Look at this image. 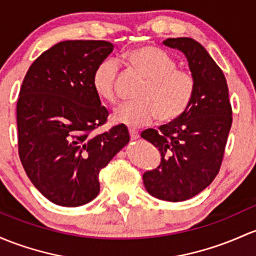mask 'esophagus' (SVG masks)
Masks as SVG:
<instances>
[{"mask_svg": "<svg viewBox=\"0 0 256 256\" xmlns=\"http://www.w3.org/2000/svg\"><path fill=\"white\" fill-rule=\"evenodd\" d=\"M129 136H130L132 140H136L139 138V133L136 129H129Z\"/></svg>", "mask_w": 256, "mask_h": 256, "instance_id": "34e87169", "label": "esophagus"}]
</instances>
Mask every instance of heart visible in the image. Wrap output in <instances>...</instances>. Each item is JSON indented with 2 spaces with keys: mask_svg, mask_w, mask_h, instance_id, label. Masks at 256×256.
Instances as JSON below:
<instances>
[{
  "mask_svg": "<svg viewBox=\"0 0 256 256\" xmlns=\"http://www.w3.org/2000/svg\"><path fill=\"white\" fill-rule=\"evenodd\" d=\"M120 62L138 72L145 79L136 98L139 100L116 107L112 120L128 127H142L158 116L170 122L186 111L195 92L193 74L177 68V62L166 51L156 46H142L126 52ZM118 64L111 58L95 67L92 84L96 95L107 102H116Z\"/></svg>",
  "mask_w": 256,
  "mask_h": 256,
  "instance_id": "obj_1",
  "label": "heart"
}]
</instances>
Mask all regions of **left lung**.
<instances>
[{"label":"left lung","mask_w":256,"mask_h":256,"mask_svg":"<svg viewBox=\"0 0 256 256\" xmlns=\"http://www.w3.org/2000/svg\"><path fill=\"white\" fill-rule=\"evenodd\" d=\"M186 54L195 79L186 111L168 124L146 129L144 138L161 154L160 166L142 174L148 193L167 202H184L202 192L221 167L232 126V107L224 74L212 57L190 38L164 41Z\"/></svg>","instance_id":"8db88e82"}]
</instances>
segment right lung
Listing matches in <instances>:
<instances>
[{
	"label": "right lung",
	"instance_id": "1",
	"mask_svg": "<svg viewBox=\"0 0 256 256\" xmlns=\"http://www.w3.org/2000/svg\"><path fill=\"white\" fill-rule=\"evenodd\" d=\"M112 51L104 40L61 41L24 76L17 102L19 158L35 188L56 205L76 208L95 199L98 173L129 142L123 124L94 133L108 111L92 76Z\"/></svg>",
	"mask_w": 256,
	"mask_h": 256
}]
</instances>
